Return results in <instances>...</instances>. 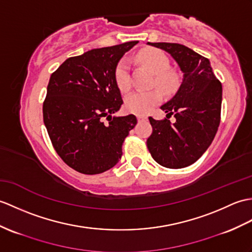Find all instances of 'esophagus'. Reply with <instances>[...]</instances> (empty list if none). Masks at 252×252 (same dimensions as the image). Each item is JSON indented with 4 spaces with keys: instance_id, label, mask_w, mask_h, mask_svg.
<instances>
[{
    "instance_id": "34e87169",
    "label": "esophagus",
    "mask_w": 252,
    "mask_h": 252,
    "mask_svg": "<svg viewBox=\"0 0 252 252\" xmlns=\"http://www.w3.org/2000/svg\"><path fill=\"white\" fill-rule=\"evenodd\" d=\"M137 120L138 122H143V121H147L148 118L144 115H137Z\"/></svg>"
}]
</instances>
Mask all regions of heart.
Listing matches in <instances>:
<instances>
[{
    "label": "heart",
    "mask_w": 252,
    "mask_h": 252,
    "mask_svg": "<svg viewBox=\"0 0 252 252\" xmlns=\"http://www.w3.org/2000/svg\"><path fill=\"white\" fill-rule=\"evenodd\" d=\"M137 61L148 66L155 75V85L160 89L171 94L177 89L178 78L174 72L169 71V59L164 51L156 48L144 49L136 56ZM115 80L121 91H127L132 85L130 61L122 59L115 71ZM162 101V94L159 89L136 90L127 94L125 99V106L127 112L136 115L150 113Z\"/></svg>",
    "instance_id": "obj_1"
}]
</instances>
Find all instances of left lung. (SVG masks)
Here are the masks:
<instances>
[{"label": "left lung", "mask_w": 252, "mask_h": 252, "mask_svg": "<svg viewBox=\"0 0 252 252\" xmlns=\"http://www.w3.org/2000/svg\"><path fill=\"white\" fill-rule=\"evenodd\" d=\"M165 50L184 73L178 91L161 109L176 121L149 117L153 133L147 147L154 160L168 168L193 164L212 144L220 124L222 86L207 58L176 43H147Z\"/></svg>", "instance_id": "obj_1"}]
</instances>
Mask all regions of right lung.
<instances>
[{
  "label": "right lung",
  "instance_id": "right-lung-1",
  "mask_svg": "<svg viewBox=\"0 0 252 252\" xmlns=\"http://www.w3.org/2000/svg\"><path fill=\"white\" fill-rule=\"evenodd\" d=\"M137 43L68 58L50 76L43 105L44 124L57 154L75 171L99 174L121 159L122 144L137 119L134 115L113 116L124 103L115 71Z\"/></svg>",
  "mask_w": 252,
  "mask_h": 252
}]
</instances>
